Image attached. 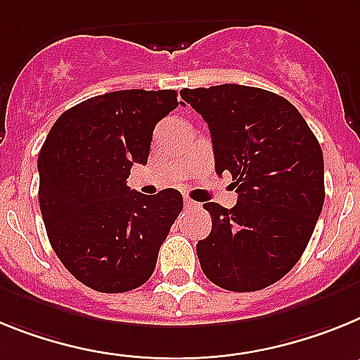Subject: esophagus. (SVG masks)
I'll return each mask as SVG.
<instances>
[{
    "label": "esophagus",
    "mask_w": 360,
    "mask_h": 360,
    "mask_svg": "<svg viewBox=\"0 0 360 360\" xmlns=\"http://www.w3.org/2000/svg\"><path fill=\"white\" fill-rule=\"evenodd\" d=\"M198 206H199V202L192 201L190 198H184V208H198Z\"/></svg>",
    "instance_id": "esophagus-1"
}]
</instances>
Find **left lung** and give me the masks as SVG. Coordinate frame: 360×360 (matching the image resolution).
Returning <instances> with one entry per match:
<instances>
[{"mask_svg": "<svg viewBox=\"0 0 360 360\" xmlns=\"http://www.w3.org/2000/svg\"><path fill=\"white\" fill-rule=\"evenodd\" d=\"M208 123L217 176L230 174L237 205L205 202L212 232L198 243L205 275L230 292L283 279L308 246L324 205V159L299 110L245 85L183 89ZM184 105V103H183Z\"/></svg>", "mask_w": 360, "mask_h": 360, "instance_id": "1", "label": "left lung"}]
</instances>
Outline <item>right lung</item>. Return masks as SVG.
Masks as SVG:
<instances>
[{
    "label": "right lung",
    "mask_w": 360,
    "mask_h": 360,
    "mask_svg": "<svg viewBox=\"0 0 360 360\" xmlns=\"http://www.w3.org/2000/svg\"><path fill=\"white\" fill-rule=\"evenodd\" d=\"M176 90H117L61 114L41 146L39 208L63 266L89 288L123 293L154 274L159 248L183 210V195L127 186L146 165L154 128L176 106Z\"/></svg>",
    "instance_id": "obj_1"
}]
</instances>
